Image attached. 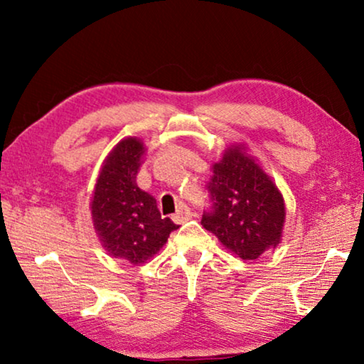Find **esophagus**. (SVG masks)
I'll use <instances>...</instances> for the list:
<instances>
[{
	"instance_id": "esophagus-1",
	"label": "esophagus",
	"mask_w": 364,
	"mask_h": 364,
	"mask_svg": "<svg viewBox=\"0 0 364 364\" xmlns=\"http://www.w3.org/2000/svg\"><path fill=\"white\" fill-rule=\"evenodd\" d=\"M192 215L193 213L191 212V208H188L186 203H178L177 205V212L173 213V222L176 223H182V222H186V220H188V218H192Z\"/></svg>"
}]
</instances>
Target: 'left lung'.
Listing matches in <instances>:
<instances>
[{"instance_id":"1","label":"left lung","mask_w":364,"mask_h":364,"mask_svg":"<svg viewBox=\"0 0 364 364\" xmlns=\"http://www.w3.org/2000/svg\"><path fill=\"white\" fill-rule=\"evenodd\" d=\"M212 212L202 225L228 252L242 260H255L277 248L285 225V200L280 188L248 154L243 144H232L212 164L207 183Z\"/></svg>"}]
</instances>
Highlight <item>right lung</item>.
Masks as SVG:
<instances>
[{
    "label": "right lung",
    "instance_id": "1",
    "mask_svg": "<svg viewBox=\"0 0 364 364\" xmlns=\"http://www.w3.org/2000/svg\"><path fill=\"white\" fill-rule=\"evenodd\" d=\"M144 151L142 139L119 141L102 164L91 198L92 225L104 250L137 267L156 257L178 228L161 217L156 198L137 187Z\"/></svg>",
    "mask_w": 364,
    "mask_h": 364
}]
</instances>
